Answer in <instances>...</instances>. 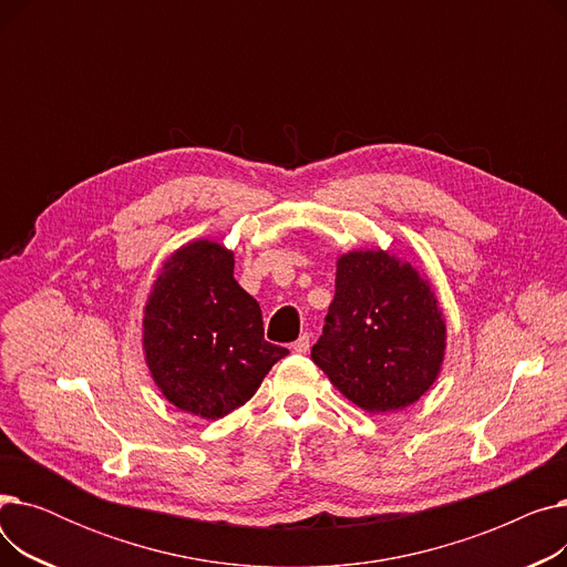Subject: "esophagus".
Listing matches in <instances>:
<instances>
[{"mask_svg":"<svg viewBox=\"0 0 567 567\" xmlns=\"http://www.w3.org/2000/svg\"><path fill=\"white\" fill-rule=\"evenodd\" d=\"M291 351L296 353H308L310 351V333H303L299 340L291 344Z\"/></svg>","mask_w":567,"mask_h":567,"instance_id":"obj_1","label":"esophagus"}]
</instances>
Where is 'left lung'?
<instances>
[{"instance_id":"8db88e82","label":"left lung","mask_w":567,"mask_h":567,"mask_svg":"<svg viewBox=\"0 0 567 567\" xmlns=\"http://www.w3.org/2000/svg\"><path fill=\"white\" fill-rule=\"evenodd\" d=\"M445 321L427 280L383 250L338 259L336 299L312 361L336 389L370 413L400 411L434 383Z\"/></svg>"}]
</instances>
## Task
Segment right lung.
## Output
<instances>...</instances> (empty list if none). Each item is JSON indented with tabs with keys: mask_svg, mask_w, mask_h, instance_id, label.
Instances as JSON below:
<instances>
[{
	"mask_svg": "<svg viewBox=\"0 0 567 567\" xmlns=\"http://www.w3.org/2000/svg\"><path fill=\"white\" fill-rule=\"evenodd\" d=\"M142 342L161 393L214 421L244 406L289 353L264 340L259 303L234 280V255L214 241H193L165 261Z\"/></svg>",
	"mask_w": 567,
	"mask_h": 567,
	"instance_id": "right-lung-1",
	"label": "right lung"
}]
</instances>
